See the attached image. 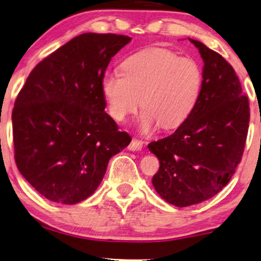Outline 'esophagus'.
<instances>
[{"instance_id":"34e87169","label":"esophagus","mask_w":261,"mask_h":261,"mask_svg":"<svg viewBox=\"0 0 261 261\" xmlns=\"http://www.w3.org/2000/svg\"><path fill=\"white\" fill-rule=\"evenodd\" d=\"M142 145H144V142L138 140V139H133V140L130 141L129 146H128V149H129V151H141Z\"/></svg>"}]
</instances>
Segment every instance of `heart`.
<instances>
[{"label":"heart","mask_w":261,"mask_h":261,"mask_svg":"<svg viewBox=\"0 0 261 261\" xmlns=\"http://www.w3.org/2000/svg\"><path fill=\"white\" fill-rule=\"evenodd\" d=\"M120 71L121 74H105L101 81L107 109L114 120L124 121L141 103L142 129L152 130L158 124L173 129L197 106L203 72L195 60L163 47H149L124 59Z\"/></svg>","instance_id":"heart-1"}]
</instances>
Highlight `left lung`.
Returning a JSON list of instances; mask_svg holds the SVG:
<instances>
[{"label": "left lung", "mask_w": 261, "mask_h": 261, "mask_svg": "<svg viewBox=\"0 0 261 261\" xmlns=\"http://www.w3.org/2000/svg\"><path fill=\"white\" fill-rule=\"evenodd\" d=\"M189 40L204 62L198 103L173 134L148 144L160 163L153 187L180 208L206 201L226 187L241 162L249 123L248 97L233 66L202 42Z\"/></svg>", "instance_id": "obj_1"}]
</instances>
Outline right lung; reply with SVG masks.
<instances>
[{
  "mask_svg": "<svg viewBox=\"0 0 261 261\" xmlns=\"http://www.w3.org/2000/svg\"><path fill=\"white\" fill-rule=\"evenodd\" d=\"M127 35L84 33L32 70L14 105L15 163L49 201L76 204L94 194L109 159L132 138L105 112L101 81Z\"/></svg>",
  "mask_w": 261,
  "mask_h": 261,
  "instance_id": "1",
  "label": "right lung"
}]
</instances>
